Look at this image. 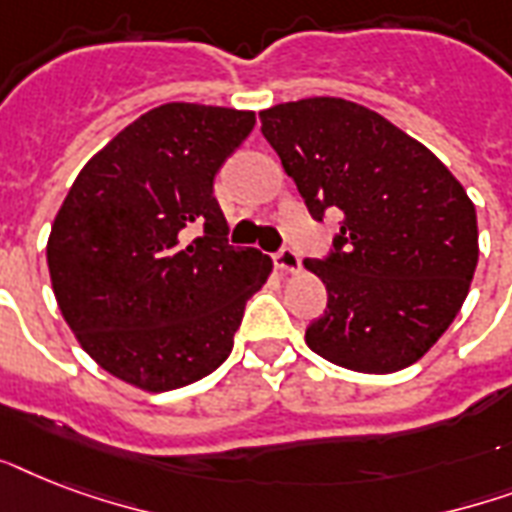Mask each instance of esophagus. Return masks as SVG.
<instances>
[{
  "instance_id": "34e87169",
  "label": "esophagus",
  "mask_w": 512,
  "mask_h": 512,
  "mask_svg": "<svg viewBox=\"0 0 512 512\" xmlns=\"http://www.w3.org/2000/svg\"><path fill=\"white\" fill-rule=\"evenodd\" d=\"M300 255H297L295 249H281L279 255H276V268H279L281 273H297L300 271Z\"/></svg>"
}]
</instances>
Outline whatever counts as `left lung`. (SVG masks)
I'll return each instance as SVG.
<instances>
[{"label": "left lung", "instance_id": "left-lung-1", "mask_svg": "<svg viewBox=\"0 0 512 512\" xmlns=\"http://www.w3.org/2000/svg\"><path fill=\"white\" fill-rule=\"evenodd\" d=\"M260 122L308 212H340L332 255L303 263L327 287L308 348L364 374L420 361L476 273V207L460 180L420 140L350 100L279 103Z\"/></svg>", "mask_w": 512, "mask_h": 512}]
</instances>
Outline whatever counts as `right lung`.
I'll return each instance as SVG.
<instances>
[{
  "instance_id": "add662e5",
  "label": "right lung",
  "mask_w": 512,
  "mask_h": 512,
  "mask_svg": "<svg viewBox=\"0 0 512 512\" xmlns=\"http://www.w3.org/2000/svg\"><path fill=\"white\" fill-rule=\"evenodd\" d=\"M255 111L164 103L76 175L47 268L58 308L95 364L148 393L183 388L231 356L244 305L273 260L225 241L212 180Z\"/></svg>"
}]
</instances>
